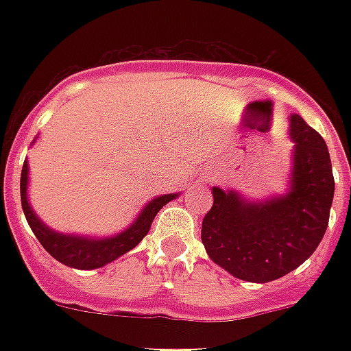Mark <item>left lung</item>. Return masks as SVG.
<instances>
[{"label": "left lung", "instance_id": "1", "mask_svg": "<svg viewBox=\"0 0 351 351\" xmlns=\"http://www.w3.org/2000/svg\"><path fill=\"white\" fill-rule=\"evenodd\" d=\"M293 142L288 187L255 200L215 186L204 217L209 258L233 277L271 282L308 261L326 233L335 180L326 142L299 114L288 118Z\"/></svg>", "mask_w": 351, "mask_h": 351}]
</instances>
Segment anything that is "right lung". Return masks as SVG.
Returning <instances> with one entry per match:
<instances>
[{"instance_id":"add662e5","label":"right lung","mask_w":351,"mask_h":351,"mask_svg":"<svg viewBox=\"0 0 351 351\" xmlns=\"http://www.w3.org/2000/svg\"><path fill=\"white\" fill-rule=\"evenodd\" d=\"M36 138L32 140V145H34ZM19 191H21V208H23L25 219L29 222L32 233L36 234V239L40 240V244L45 247L49 255L74 269L104 267L109 262L125 255L127 251H131L142 242L143 237L151 230V224L160 209L167 202L180 197V193H169V195L151 198L125 230L109 234V237H89V234L78 233H60V231L49 228L36 215L29 202V162L27 158H25L23 169H21Z\"/></svg>"}]
</instances>
